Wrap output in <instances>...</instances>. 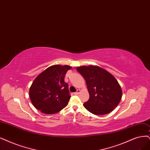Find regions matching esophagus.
<instances>
[{
	"label": "esophagus",
	"mask_w": 150,
	"mask_h": 150,
	"mask_svg": "<svg viewBox=\"0 0 150 150\" xmlns=\"http://www.w3.org/2000/svg\"><path fill=\"white\" fill-rule=\"evenodd\" d=\"M80 90H79V89H78L76 90V92H75L74 94L75 95H79L80 94Z\"/></svg>",
	"instance_id": "esophagus-1"
}]
</instances>
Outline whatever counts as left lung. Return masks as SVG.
Returning a JSON list of instances; mask_svg holds the SVG:
<instances>
[{
	"label": "left lung",
	"instance_id": "1",
	"mask_svg": "<svg viewBox=\"0 0 150 150\" xmlns=\"http://www.w3.org/2000/svg\"><path fill=\"white\" fill-rule=\"evenodd\" d=\"M76 70L86 81L89 100L84 107L92 114L104 115L118 106L122 96V88L115 77L96 65L77 67Z\"/></svg>",
	"mask_w": 150,
	"mask_h": 150
}]
</instances>
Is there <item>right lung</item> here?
<instances>
[{
  "instance_id": "1",
  "label": "right lung",
  "mask_w": 150,
  "mask_h": 150,
  "mask_svg": "<svg viewBox=\"0 0 150 150\" xmlns=\"http://www.w3.org/2000/svg\"><path fill=\"white\" fill-rule=\"evenodd\" d=\"M71 69L67 65H54L36 76L29 91L31 101L36 109L53 114L67 106L71 96L64 77Z\"/></svg>"
}]
</instances>
